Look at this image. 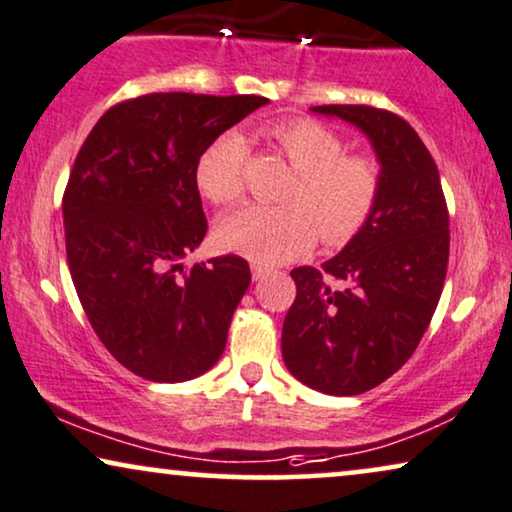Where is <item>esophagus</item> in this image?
Masks as SVG:
<instances>
[{
    "label": "esophagus",
    "instance_id": "1",
    "mask_svg": "<svg viewBox=\"0 0 512 512\" xmlns=\"http://www.w3.org/2000/svg\"><path fill=\"white\" fill-rule=\"evenodd\" d=\"M268 268H263V265H258V263H251V277H254V280L258 282V280H263L265 275H268Z\"/></svg>",
    "mask_w": 512,
    "mask_h": 512
}]
</instances>
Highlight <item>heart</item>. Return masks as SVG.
Here are the masks:
<instances>
[{
    "mask_svg": "<svg viewBox=\"0 0 512 512\" xmlns=\"http://www.w3.org/2000/svg\"><path fill=\"white\" fill-rule=\"evenodd\" d=\"M270 143L298 171L284 207H251L216 225L223 249L277 265L313 247H343L360 235L381 199V167L367 155H345V143L313 119H289L268 129ZM249 150L240 134L218 136L197 159V188L216 207L244 197Z\"/></svg>",
    "mask_w": 512,
    "mask_h": 512,
    "instance_id": "b5f03b06",
    "label": "heart"
}]
</instances>
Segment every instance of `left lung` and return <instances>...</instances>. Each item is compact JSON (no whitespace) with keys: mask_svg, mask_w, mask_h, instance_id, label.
Wrapping results in <instances>:
<instances>
[{"mask_svg":"<svg viewBox=\"0 0 512 512\" xmlns=\"http://www.w3.org/2000/svg\"><path fill=\"white\" fill-rule=\"evenodd\" d=\"M362 129L381 162L374 216L322 270H291L287 369L327 395H360L395 374L426 334L449 263V211L433 155L407 119L371 105H317Z\"/></svg>","mask_w":512,"mask_h":512,"instance_id":"obj_1","label":"left lung"}]
</instances>
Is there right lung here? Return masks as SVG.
Instances as JSON below:
<instances>
[{
	"label": "right lung",
	"mask_w": 512,
	"mask_h": 512,
	"mask_svg": "<svg viewBox=\"0 0 512 512\" xmlns=\"http://www.w3.org/2000/svg\"><path fill=\"white\" fill-rule=\"evenodd\" d=\"M263 96L145 94L105 112L63 195L79 303L119 364L155 383L190 381L223 355L249 263L235 254L183 270L207 235L195 169Z\"/></svg>",
	"instance_id": "right-lung-1"
}]
</instances>
